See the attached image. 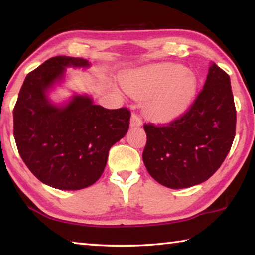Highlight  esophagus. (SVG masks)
Masks as SVG:
<instances>
[{"label":"esophagus","instance_id":"obj_1","mask_svg":"<svg viewBox=\"0 0 255 255\" xmlns=\"http://www.w3.org/2000/svg\"><path fill=\"white\" fill-rule=\"evenodd\" d=\"M141 119L138 117L137 115H135V114H132L131 115V118H130V126L131 127H139V126H141Z\"/></svg>","mask_w":255,"mask_h":255}]
</instances>
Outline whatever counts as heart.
Returning a JSON list of instances; mask_svg holds the SVG:
<instances>
[{"label": "heart", "mask_w": 255, "mask_h": 255, "mask_svg": "<svg viewBox=\"0 0 255 255\" xmlns=\"http://www.w3.org/2000/svg\"><path fill=\"white\" fill-rule=\"evenodd\" d=\"M122 84L133 99L146 100V115L159 123L182 115L198 88L195 74L175 64H156L132 71L122 77Z\"/></svg>", "instance_id": "obj_1"}]
</instances>
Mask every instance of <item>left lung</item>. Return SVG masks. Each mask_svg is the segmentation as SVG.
Segmentation results:
<instances>
[{
	"label": "left lung",
	"mask_w": 255,
	"mask_h": 255,
	"mask_svg": "<svg viewBox=\"0 0 255 255\" xmlns=\"http://www.w3.org/2000/svg\"><path fill=\"white\" fill-rule=\"evenodd\" d=\"M235 126L231 79L211 63L204 89L182 117L164 126H144L146 169L154 180L171 189L205 182L226 158Z\"/></svg>",
	"instance_id": "8db88e82"
}]
</instances>
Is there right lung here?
I'll list each match as a JSON object with an SVG mask.
<instances>
[{"instance_id": "obj_1", "label": "right lung", "mask_w": 255, "mask_h": 255, "mask_svg": "<svg viewBox=\"0 0 255 255\" xmlns=\"http://www.w3.org/2000/svg\"><path fill=\"white\" fill-rule=\"evenodd\" d=\"M90 66L83 58H49L27 75L15 103L13 135L20 156L51 188L80 190L97 182L111 146L128 131L127 108L106 109L89 94L74 93L60 103L49 98L65 80L66 68Z\"/></svg>"}]
</instances>
